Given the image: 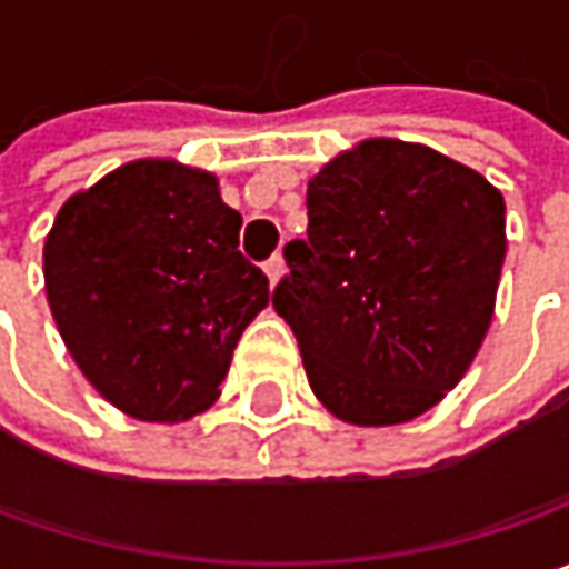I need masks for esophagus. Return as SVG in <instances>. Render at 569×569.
I'll return each mask as SVG.
<instances>
[{
    "instance_id": "1",
    "label": "esophagus",
    "mask_w": 569,
    "mask_h": 569,
    "mask_svg": "<svg viewBox=\"0 0 569 569\" xmlns=\"http://www.w3.org/2000/svg\"><path fill=\"white\" fill-rule=\"evenodd\" d=\"M266 274H269L272 284H278V278L284 274V259H281V256H272V259L266 262Z\"/></svg>"
}]
</instances>
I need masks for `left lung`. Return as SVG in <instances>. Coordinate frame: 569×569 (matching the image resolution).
I'll use <instances>...</instances> for the list:
<instances>
[{
    "mask_svg": "<svg viewBox=\"0 0 569 569\" xmlns=\"http://www.w3.org/2000/svg\"><path fill=\"white\" fill-rule=\"evenodd\" d=\"M307 218L272 307L310 389L348 425L425 415L488 336L507 256L500 189L427 144L367 139L310 180Z\"/></svg>",
    "mask_w": 569,
    "mask_h": 569,
    "instance_id": "1",
    "label": "left lung"
}]
</instances>
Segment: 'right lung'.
<instances>
[{"mask_svg":"<svg viewBox=\"0 0 569 569\" xmlns=\"http://www.w3.org/2000/svg\"><path fill=\"white\" fill-rule=\"evenodd\" d=\"M240 211L208 170L144 158L76 192L43 243L56 329L100 396L139 421H187L221 396L269 303Z\"/></svg>","mask_w":569,"mask_h":569,"instance_id":"1","label":"right lung"}]
</instances>
